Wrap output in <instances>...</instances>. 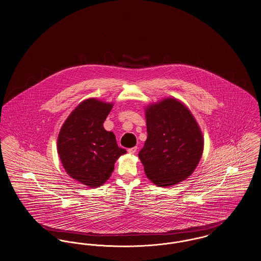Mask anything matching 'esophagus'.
Segmentation results:
<instances>
[{"label": "esophagus", "mask_w": 261, "mask_h": 261, "mask_svg": "<svg viewBox=\"0 0 261 261\" xmlns=\"http://www.w3.org/2000/svg\"><path fill=\"white\" fill-rule=\"evenodd\" d=\"M137 149H138V147H137V146H135V147L128 148V149H127V152H128L129 154H135V153L137 152Z\"/></svg>", "instance_id": "1"}]
</instances>
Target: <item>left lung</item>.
Instances as JSON below:
<instances>
[{
  "label": "left lung",
  "mask_w": 261,
  "mask_h": 261,
  "mask_svg": "<svg viewBox=\"0 0 261 261\" xmlns=\"http://www.w3.org/2000/svg\"><path fill=\"white\" fill-rule=\"evenodd\" d=\"M147 139L139 151L147 178L159 187L184 181L204 150L202 130L191 111L176 98H164L144 109Z\"/></svg>",
  "instance_id": "8db88e82"
}]
</instances>
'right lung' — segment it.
Masks as SVG:
<instances>
[{
  "label": "right lung",
  "instance_id": "right-lung-1",
  "mask_svg": "<svg viewBox=\"0 0 261 261\" xmlns=\"http://www.w3.org/2000/svg\"><path fill=\"white\" fill-rule=\"evenodd\" d=\"M113 106L96 98L84 100L71 112L57 138V152L66 173L91 188L102 186L118 158L126 153L103 125Z\"/></svg>",
  "mask_w": 261,
  "mask_h": 261
}]
</instances>
